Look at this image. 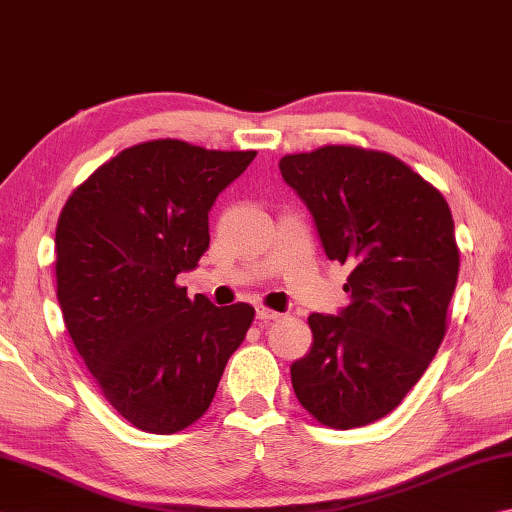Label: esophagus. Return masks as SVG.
<instances>
[{"label":"esophagus","mask_w":512,"mask_h":512,"mask_svg":"<svg viewBox=\"0 0 512 512\" xmlns=\"http://www.w3.org/2000/svg\"><path fill=\"white\" fill-rule=\"evenodd\" d=\"M256 319L261 321V324H267V321H276V319H281V315H279V312L270 310V308H256Z\"/></svg>","instance_id":"1"}]
</instances>
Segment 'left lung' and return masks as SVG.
I'll return each instance as SVG.
<instances>
[{"label":"left lung","instance_id":"left-lung-1","mask_svg":"<svg viewBox=\"0 0 512 512\" xmlns=\"http://www.w3.org/2000/svg\"><path fill=\"white\" fill-rule=\"evenodd\" d=\"M279 168L326 256L351 267V303L308 317L312 346L290 366L292 387L319 423L364 427L400 405L445 337L459 276L450 206L387 152L324 146Z\"/></svg>","mask_w":512,"mask_h":512}]
</instances>
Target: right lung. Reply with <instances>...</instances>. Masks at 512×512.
<instances>
[{"mask_svg":"<svg viewBox=\"0 0 512 512\" xmlns=\"http://www.w3.org/2000/svg\"><path fill=\"white\" fill-rule=\"evenodd\" d=\"M254 150L177 139L125 148L94 170L56 227L58 303L107 402L137 429L175 434L218 389L254 308L191 301L177 274L209 249V211Z\"/></svg>","mask_w":512,"mask_h":512,"instance_id":"add662e5","label":"right lung"}]
</instances>
